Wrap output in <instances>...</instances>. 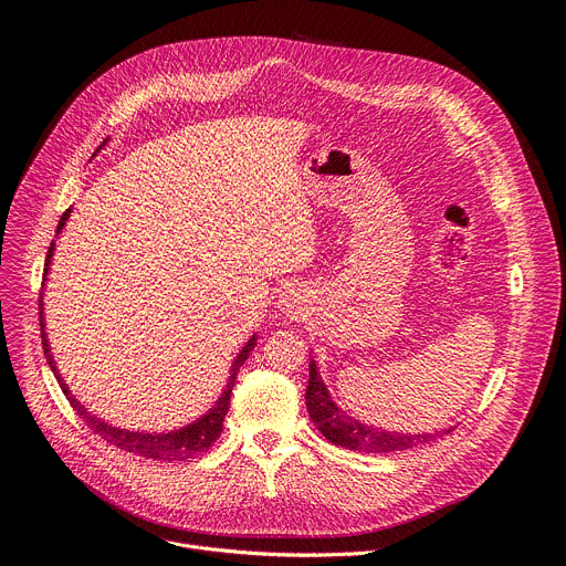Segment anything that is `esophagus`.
I'll return each mask as SVG.
<instances>
[{
    "instance_id": "1",
    "label": "esophagus",
    "mask_w": 566,
    "mask_h": 566,
    "mask_svg": "<svg viewBox=\"0 0 566 566\" xmlns=\"http://www.w3.org/2000/svg\"><path fill=\"white\" fill-rule=\"evenodd\" d=\"M282 303H286V307H293V305H295V293H293V291H286Z\"/></svg>"
}]
</instances>
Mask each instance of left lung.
Listing matches in <instances>:
<instances>
[{"label": "left lung", "mask_w": 566, "mask_h": 566, "mask_svg": "<svg viewBox=\"0 0 566 566\" xmlns=\"http://www.w3.org/2000/svg\"><path fill=\"white\" fill-rule=\"evenodd\" d=\"M307 401V412L316 429L328 438L333 444H342L346 450L353 452H371V454H382V452H401L408 448H415L420 442H429L436 436L422 433V436H412V433H395V431H382L374 429L369 424H363L358 420H353L350 415H346L337 403L331 399L328 388H325L321 374L316 369V363L310 360V385L305 392Z\"/></svg>", "instance_id": "obj_1"}]
</instances>
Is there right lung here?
<instances>
[{"label": "right lung", "mask_w": 566, "mask_h": 566, "mask_svg": "<svg viewBox=\"0 0 566 566\" xmlns=\"http://www.w3.org/2000/svg\"><path fill=\"white\" fill-rule=\"evenodd\" d=\"M105 144V142H103ZM69 213L66 211L62 216V220H59V227H56V233H62L66 220H69ZM52 252H54V241L50 243L48 248V256H45V271H43V282H45V275H48V268H50V259H52ZM39 318H41V339H43V353L48 358V365L59 382V388L64 390L66 399L71 401L73 410L80 415L82 422L92 429L94 433H98L103 440H107L109 444H114V448L124 450V452H133L137 457H146V459H156V461H186V459H192L201 452H206L211 444L218 440L220 431H222V422L227 418V410H229V399H231V388L235 382V376H238V369H241L248 360L250 350L254 348L256 344V337H252L243 350L238 353V358L233 360L231 365V376H229V382H227V390L222 392V397L216 401V406L208 410L203 418H199L197 422L184 427V429H176V431H167V433H139V431H126V429H116L98 418H94L92 412H86V408L71 395L69 385L64 382L62 374H59L56 365H54V358L50 353V344H48V335H45V321H43V293L39 298Z\"/></svg>", "instance_id": "right-lung-1"}]
</instances>
